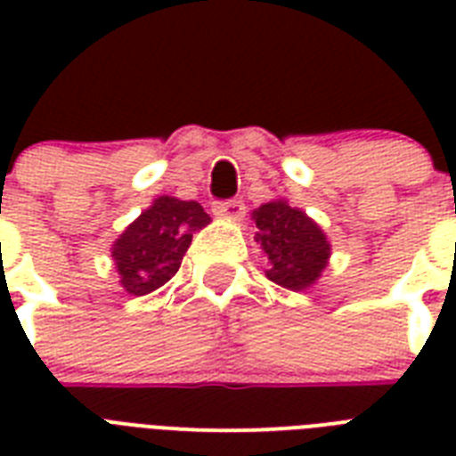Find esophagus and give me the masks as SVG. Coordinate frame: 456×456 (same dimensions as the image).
<instances>
[{
    "label": "esophagus",
    "instance_id": "1",
    "mask_svg": "<svg viewBox=\"0 0 456 456\" xmlns=\"http://www.w3.org/2000/svg\"><path fill=\"white\" fill-rule=\"evenodd\" d=\"M213 213L222 220H241L243 213H246V206H243L241 199H232V200H217L213 206Z\"/></svg>",
    "mask_w": 456,
    "mask_h": 456
}]
</instances>
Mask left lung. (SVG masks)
Returning <instances> with one entry per match:
<instances>
[{
    "mask_svg": "<svg viewBox=\"0 0 456 456\" xmlns=\"http://www.w3.org/2000/svg\"><path fill=\"white\" fill-rule=\"evenodd\" d=\"M256 241L267 256V279L289 291L310 289L324 272L331 243L300 208L286 200H270L253 210Z\"/></svg>",
    "mask_w": 456,
    "mask_h": 456,
    "instance_id": "left-lung-1",
    "label": "left lung"
}]
</instances>
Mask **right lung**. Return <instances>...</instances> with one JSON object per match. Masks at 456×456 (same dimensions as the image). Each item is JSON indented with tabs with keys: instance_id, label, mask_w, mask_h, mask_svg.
<instances>
[{
	"instance_id": "obj_1",
	"label": "right lung",
	"mask_w": 456,
	"mask_h": 456,
	"mask_svg": "<svg viewBox=\"0 0 456 456\" xmlns=\"http://www.w3.org/2000/svg\"><path fill=\"white\" fill-rule=\"evenodd\" d=\"M210 222L196 200L158 196L113 243L120 284L132 296H146L177 274L193 232Z\"/></svg>"
}]
</instances>
